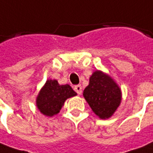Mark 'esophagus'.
I'll use <instances>...</instances> for the list:
<instances>
[{"label": "esophagus", "mask_w": 153, "mask_h": 153, "mask_svg": "<svg viewBox=\"0 0 153 153\" xmlns=\"http://www.w3.org/2000/svg\"><path fill=\"white\" fill-rule=\"evenodd\" d=\"M74 90L76 91V92L77 93L78 95L82 94V87L81 85H77V86H75L74 87Z\"/></svg>", "instance_id": "34e87169"}]
</instances>
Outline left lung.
Listing matches in <instances>:
<instances>
[{"mask_svg": "<svg viewBox=\"0 0 153 153\" xmlns=\"http://www.w3.org/2000/svg\"><path fill=\"white\" fill-rule=\"evenodd\" d=\"M83 97L92 111L101 119L110 118L122 102V91L110 76L97 70L89 79Z\"/></svg>", "mask_w": 153, "mask_h": 153, "instance_id": "obj_1", "label": "left lung"}]
</instances>
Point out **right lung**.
Segmentation results:
<instances>
[{
  "label": "right lung",
  "mask_w": 153,
  "mask_h": 153,
  "mask_svg": "<svg viewBox=\"0 0 153 153\" xmlns=\"http://www.w3.org/2000/svg\"><path fill=\"white\" fill-rule=\"evenodd\" d=\"M76 95L70 85H60L56 80L48 79L39 91L36 104L41 113L51 117L60 112L66 99Z\"/></svg>",
  "instance_id": "1"
}]
</instances>
